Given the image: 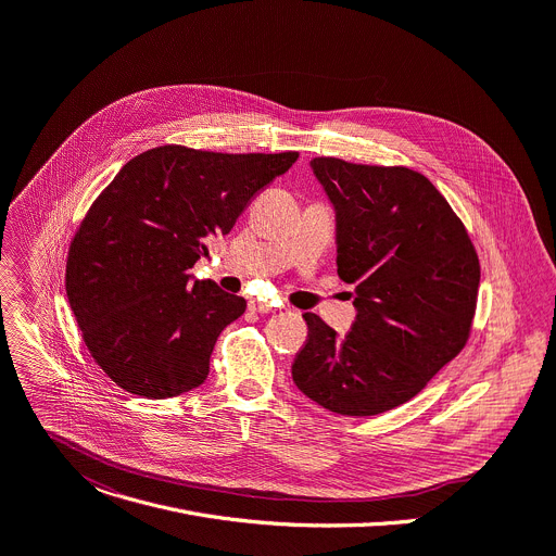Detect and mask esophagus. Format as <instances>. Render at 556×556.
<instances>
[{"label": "esophagus", "instance_id": "34e87169", "mask_svg": "<svg viewBox=\"0 0 556 556\" xmlns=\"http://www.w3.org/2000/svg\"><path fill=\"white\" fill-rule=\"evenodd\" d=\"M248 308H250L252 313H275V311H277V306L266 304V301H250Z\"/></svg>", "mask_w": 556, "mask_h": 556}]
</instances>
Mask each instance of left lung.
Wrapping results in <instances>:
<instances>
[{
	"instance_id": "1",
	"label": "left lung",
	"mask_w": 556,
	"mask_h": 556,
	"mask_svg": "<svg viewBox=\"0 0 556 556\" xmlns=\"http://www.w3.org/2000/svg\"><path fill=\"white\" fill-rule=\"evenodd\" d=\"M337 219V273L357 319L339 337L306 313L294 386L321 408L372 417L419 394L464 350L479 257L443 194L421 173L315 157Z\"/></svg>"
}]
</instances>
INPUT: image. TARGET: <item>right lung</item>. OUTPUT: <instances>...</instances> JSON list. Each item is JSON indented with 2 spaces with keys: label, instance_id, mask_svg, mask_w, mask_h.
<instances>
[{
  "label": "right lung",
  "instance_id": "obj_1",
  "mask_svg": "<svg viewBox=\"0 0 556 556\" xmlns=\"http://www.w3.org/2000/svg\"><path fill=\"white\" fill-rule=\"evenodd\" d=\"M296 157L160 146L94 199L71 241L66 294L92 359L119 388L168 399L206 381L245 299L188 270Z\"/></svg>",
  "mask_w": 556,
  "mask_h": 556
}]
</instances>
